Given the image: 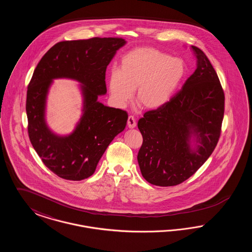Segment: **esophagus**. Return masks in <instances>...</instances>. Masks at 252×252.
<instances>
[{
    "mask_svg": "<svg viewBox=\"0 0 252 252\" xmlns=\"http://www.w3.org/2000/svg\"><path fill=\"white\" fill-rule=\"evenodd\" d=\"M136 125H137V123H136L134 116H132V115L128 116V119H127V126H128V127L134 128L136 126Z\"/></svg>",
    "mask_w": 252,
    "mask_h": 252,
    "instance_id": "obj_1",
    "label": "esophagus"
}]
</instances>
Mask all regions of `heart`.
Listing matches in <instances>:
<instances>
[{
  "instance_id": "heart-1",
  "label": "heart",
  "mask_w": 252,
  "mask_h": 252,
  "mask_svg": "<svg viewBox=\"0 0 252 252\" xmlns=\"http://www.w3.org/2000/svg\"><path fill=\"white\" fill-rule=\"evenodd\" d=\"M185 73L182 60L151 47L127 52L121 60L120 70L112 69L108 76L111 97L120 104L131 99L136 88V102L144 109L165 105L177 91Z\"/></svg>"
}]
</instances>
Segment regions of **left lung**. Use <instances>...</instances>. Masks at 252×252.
Here are the masks:
<instances>
[{
  "label": "left lung",
  "instance_id": "8db88e82",
  "mask_svg": "<svg viewBox=\"0 0 252 252\" xmlns=\"http://www.w3.org/2000/svg\"><path fill=\"white\" fill-rule=\"evenodd\" d=\"M197 67L165 105L148 110L138 122L143 144L138 162L146 181L175 186L188 180L212 155L219 141L225 94L203 51L191 46ZM195 133L201 145L192 153L189 140Z\"/></svg>",
  "mask_w": 252,
  "mask_h": 252
}]
</instances>
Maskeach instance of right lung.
<instances>
[{
	"label": "right lung",
	"instance_id": "1",
	"mask_svg": "<svg viewBox=\"0 0 252 252\" xmlns=\"http://www.w3.org/2000/svg\"><path fill=\"white\" fill-rule=\"evenodd\" d=\"M122 37H92L55 44L37 63L27 87L26 114L30 142L42 162L61 179L82 180L91 177L98 161L127 122V112L97 101L107 93L106 70ZM72 78L85 85V114L74 133L59 137L44 121L48 86L55 78Z\"/></svg>",
	"mask_w": 252,
	"mask_h": 252
}]
</instances>
